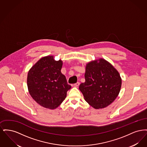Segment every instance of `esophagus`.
<instances>
[{
	"mask_svg": "<svg viewBox=\"0 0 147 147\" xmlns=\"http://www.w3.org/2000/svg\"><path fill=\"white\" fill-rule=\"evenodd\" d=\"M79 85H80V83L79 82H77L76 83L73 84V86H74V87H78Z\"/></svg>",
	"mask_w": 147,
	"mask_h": 147,
	"instance_id": "34e87169",
	"label": "esophagus"
}]
</instances>
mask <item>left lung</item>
Here are the masks:
<instances>
[{"mask_svg": "<svg viewBox=\"0 0 147 147\" xmlns=\"http://www.w3.org/2000/svg\"><path fill=\"white\" fill-rule=\"evenodd\" d=\"M86 64L85 82L79 85L85 100L96 109L110 105L120 91L122 80L119 74L104 59Z\"/></svg>", "mask_w": 147, "mask_h": 147, "instance_id": "obj_1", "label": "left lung"}]
</instances>
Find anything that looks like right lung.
Masks as SVG:
<instances>
[{
    "mask_svg": "<svg viewBox=\"0 0 147 147\" xmlns=\"http://www.w3.org/2000/svg\"><path fill=\"white\" fill-rule=\"evenodd\" d=\"M62 61H56L53 56L40 59L29 70L28 91L35 101L44 107L55 109L65 100L71 88L61 73Z\"/></svg>",
    "mask_w": 147,
    "mask_h": 147,
    "instance_id": "add662e5",
    "label": "right lung"
}]
</instances>
